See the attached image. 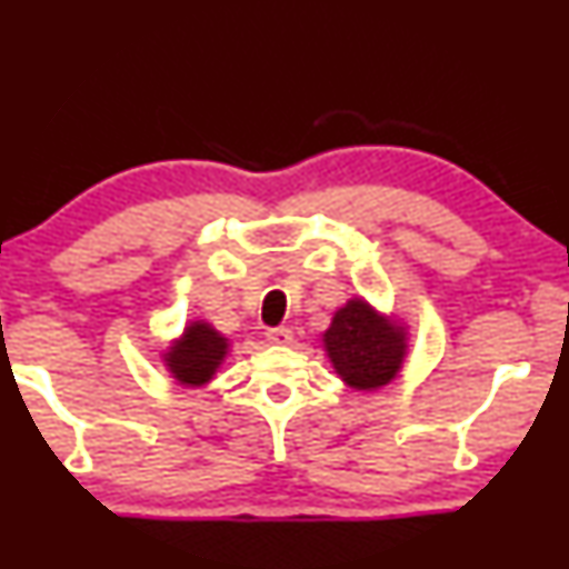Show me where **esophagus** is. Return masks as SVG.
I'll list each match as a JSON object with an SVG mask.
<instances>
[{
	"instance_id": "obj_1",
	"label": "esophagus",
	"mask_w": 569,
	"mask_h": 569,
	"mask_svg": "<svg viewBox=\"0 0 569 569\" xmlns=\"http://www.w3.org/2000/svg\"><path fill=\"white\" fill-rule=\"evenodd\" d=\"M268 336V341L271 343H278V346H288V343H293V331L291 329H271L266 333Z\"/></svg>"
}]
</instances>
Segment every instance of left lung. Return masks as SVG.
Instances as JSON below:
<instances>
[{
  "label": "left lung",
  "mask_w": 569,
  "mask_h": 569,
  "mask_svg": "<svg viewBox=\"0 0 569 569\" xmlns=\"http://www.w3.org/2000/svg\"><path fill=\"white\" fill-rule=\"evenodd\" d=\"M336 377L353 391H379L399 379L409 356V326L397 313H381L363 296L336 308L321 333Z\"/></svg>",
  "instance_id": "1"
}]
</instances>
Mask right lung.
<instances>
[{
  "instance_id": "1",
  "label": "right lung",
  "mask_w": 569,
  "mask_h": 569,
  "mask_svg": "<svg viewBox=\"0 0 569 569\" xmlns=\"http://www.w3.org/2000/svg\"><path fill=\"white\" fill-rule=\"evenodd\" d=\"M228 353L230 339L226 333H220L213 323L203 319H192L186 323L182 333L160 351V361L178 387L203 389L216 379Z\"/></svg>"
}]
</instances>
